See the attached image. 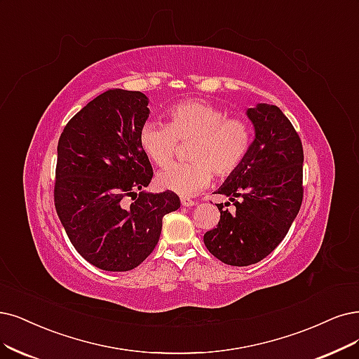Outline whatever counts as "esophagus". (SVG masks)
<instances>
[{"label":"esophagus","mask_w":359,"mask_h":359,"mask_svg":"<svg viewBox=\"0 0 359 359\" xmlns=\"http://www.w3.org/2000/svg\"><path fill=\"white\" fill-rule=\"evenodd\" d=\"M180 203H182L183 207H191V205L196 204L194 200H191V198H188V196H182L180 198Z\"/></svg>","instance_id":"obj_1"}]
</instances>
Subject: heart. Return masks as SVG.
Returning a JSON list of instances; mask_svg holds the SVG:
<instances>
[{
    "mask_svg": "<svg viewBox=\"0 0 359 359\" xmlns=\"http://www.w3.org/2000/svg\"><path fill=\"white\" fill-rule=\"evenodd\" d=\"M167 124L146 123L139 133V144L149 161L158 167L168 165L179 142L189 143L188 164H175L156 177L158 187L180 195L205 188L213 172L223 179L244 163L253 143V128L241 118H228L219 106L204 100L172 104Z\"/></svg>",
    "mask_w": 359,
    "mask_h": 359,
    "instance_id": "heart-1",
    "label": "heart"
}]
</instances>
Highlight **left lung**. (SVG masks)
Returning <instances> with one entry per match:
<instances>
[{"instance_id":"obj_1","label":"left lung","mask_w":359,"mask_h":359,"mask_svg":"<svg viewBox=\"0 0 359 359\" xmlns=\"http://www.w3.org/2000/svg\"><path fill=\"white\" fill-rule=\"evenodd\" d=\"M256 139L244 163L216 194L236 205L217 204L220 220L204 233L207 250L231 266L260 262L280 245L303 201V146L290 119L273 104L247 111Z\"/></svg>"}]
</instances>
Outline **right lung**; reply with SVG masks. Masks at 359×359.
<instances>
[{
	"instance_id": "1",
	"label": "right lung",
	"mask_w": 359,
	"mask_h": 359,
	"mask_svg": "<svg viewBox=\"0 0 359 359\" xmlns=\"http://www.w3.org/2000/svg\"><path fill=\"white\" fill-rule=\"evenodd\" d=\"M148 102L140 91H104L69 119L57 143V216L78 253L103 271L137 268L158 244L163 217L180 207L175 192L142 191L154 176L139 144Z\"/></svg>"
}]
</instances>
